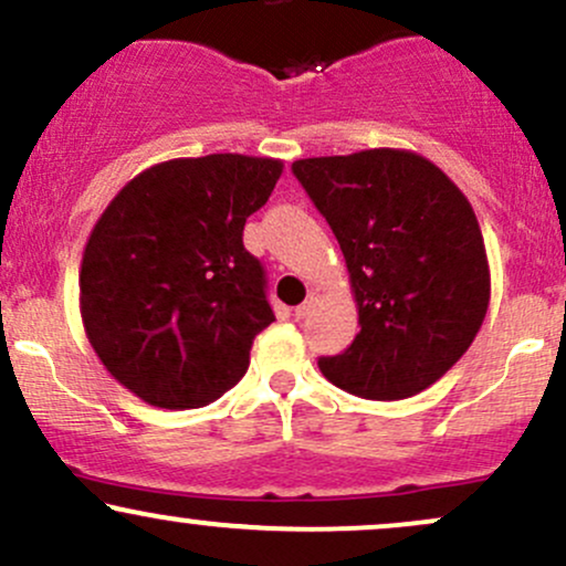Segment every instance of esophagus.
Instances as JSON below:
<instances>
[{"mask_svg":"<svg viewBox=\"0 0 566 566\" xmlns=\"http://www.w3.org/2000/svg\"><path fill=\"white\" fill-rule=\"evenodd\" d=\"M316 303H319V292H311V295L295 308V319H305V316L316 308Z\"/></svg>","mask_w":566,"mask_h":566,"instance_id":"34e87169","label":"esophagus"}]
</instances>
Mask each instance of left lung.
Listing matches in <instances>:
<instances>
[{
	"mask_svg": "<svg viewBox=\"0 0 566 566\" xmlns=\"http://www.w3.org/2000/svg\"><path fill=\"white\" fill-rule=\"evenodd\" d=\"M348 265L359 335L322 375L365 399H407L469 350L490 308V261L465 193L407 148L297 159Z\"/></svg>",
	"mask_w": 566,
	"mask_h": 566,
	"instance_id": "left-lung-1",
	"label": "left lung"
}]
</instances>
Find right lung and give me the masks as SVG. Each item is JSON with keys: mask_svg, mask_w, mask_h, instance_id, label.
<instances>
[{"mask_svg": "<svg viewBox=\"0 0 566 566\" xmlns=\"http://www.w3.org/2000/svg\"><path fill=\"white\" fill-rule=\"evenodd\" d=\"M282 170V159L244 154L167 159L95 220L80 269L84 335L146 405L205 407L247 373L274 311L242 233Z\"/></svg>", "mask_w": 566, "mask_h": 566, "instance_id": "obj_1", "label": "right lung"}]
</instances>
